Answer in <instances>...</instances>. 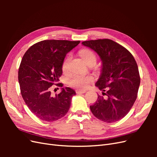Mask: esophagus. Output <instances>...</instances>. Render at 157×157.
<instances>
[{
	"instance_id": "34e87169",
	"label": "esophagus",
	"mask_w": 157,
	"mask_h": 157,
	"mask_svg": "<svg viewBox=\"0 0 157 157\" xmlns=\"http://www.w3.org/2000/svg\"><path fill=\"white\" fill-rule=\"evenodd\" d=\"M85 92H86V90H76V93L78 94H84Z\"/></svg>"
}]
</instances>
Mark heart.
Here are the masks:
<instances>
[{
  "label": "heart",
  "instance_id": "heart-1",
  "mask_svg": "<svg viewBox=\"0 0 157 157\" xmlns=\"http://www.w3.org/2000/svg\"><path fill=\"white\" fill-rule=\"evenodd\" d=\"M80 55L83 60L87 64L93 62L96 63L97 57L94 52L88 49H84L80 52ZM71 57L68 56L66 58L62 63V70L64 73L67 72L69 70V62ZM94 80L92 75L84 76L78 74H75L69 79V84L70 86L77 88L79 89H85L88 86L90 82Z\"/></svg>",
  "mask_w": 157,
  "mask_h": 157
}]
</instances>
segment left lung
<instances>
[{
	"instance_id": "left-lung-1",
	"label": "left lung",
	"mask_w": 157,
	"mask_h": 157,
	"mask_svg": "<svg viewBox=\"0 0 157 157\" xmlns=\"http://www.w3.org/2000/svg\"><path fill=\"white\" fill-rule=\"evenodd\" d=\"M100 57L101 73L96 86L103 96L90 108L99 120L114 122L124 118L134 105L140 84L136 61L124 47L110 39L84 41Z\"/></svg>"
}]
</instances>
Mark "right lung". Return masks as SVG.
<instances>
[{
	"mask_svg": "<svg viewBox=\"0 0 157 157\" xmlns=\"http://www.w3.org/2000/svg\"><path fill=\"white\" fill-rule=\"evenodd\" d=\"M80 41L46 40L33 44L23 55L18 71L22 98L30 111L40 120L52 122L64 117L75 92L69 87L52 96V85L62 75L65 57Z\"/></svg>",
	"mask_w": 157,
	"mask_h": 157,
	"instance_id": "1",
	"label": "right lung"
}]
</instances>
